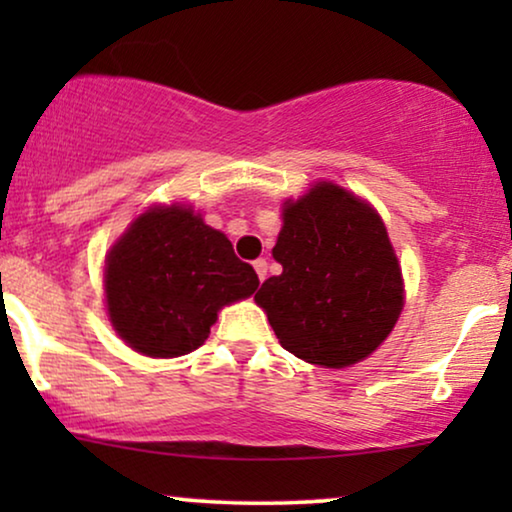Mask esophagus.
I'll return each instance as SVG.
<instances>
[{"mask_svg":"<svg viewBox=\"0 0 512 512\" xmlns=\"http://www.w3.org/2000/svg\"><path fill=\"white\" fill-rule=\"evenodd\" d=\"M254 270H256V275H258V279H263L268 277V261H265V258H256L254 261Z\"/></svg>","mask_w":512,"mask_h":512,"instance_id":"obj_1","label":"esophagus"}]
</instances>
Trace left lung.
I'll list each match as a JSON object with an SVG mask.
<instances>
[{
  "label": "left lung",
  "instance_id": "1",
  "mask_svg": "<svg viewBox=\"0 0 512 512\" xmlns=\"http://www.w3.org/2000/svg\"><path fill=\"white\" fill-rule=\"evenodd\" d=\"M272 249L282 272L254 296L279 345L298 359L345 368L387 340L403 310L401 265L380 214L331 181L286 200Z\"/></svg>",
  "mask_w": 512,
  "mask_h": 512
}]
</instances>
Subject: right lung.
<instances>
[{"instance_id":"1","label":"right lung","mask_w":512,"mask_h":512,"mask_svg":"<svg viewBox=\"0 0 512 512\" xmlns=\"http://www.w3.org/2000/svg\"><path fill=\"white\" fill-rule=\"evenodd\" d=\"M256 289L258 275L228 237L184 205L139 214L104 263L111 326L153 359L198 349L221 307Z\"/></svg>"}]
</instances>
